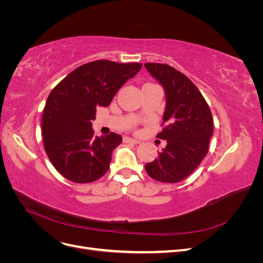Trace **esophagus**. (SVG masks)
Masks as SVG:
<instances>
[{"label":"esophagus","instance_id":"1","mask_svg":"<svg viewBox=\"0 0 263 263\" xmlns=\"http://www.w3.org/2000/svg\"><path fill=\"white\" fill-rule=\"evenodd\" d=\"M124 141L125 142H129V144H135V145L140 144V141L138 139H134V138H130V137H125Z\"/></svg>","mask_w":263,"mask_h":263}]
</instances>
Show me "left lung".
I'll use <instances>...</instances> for the list:
<instances>
[{"label":"left lung","instance_id":"8db88e82","mask_svg":"<svg viewBox=\"0 0 263 263\" xmlns=\"http://www.w3.org/2000/svg\"><path fill=\"white\" fill-rule=\"evenodd\" d=\"M150 74L165 92V126L157 135L166 146L153 162L146 164L148 176L159 182L177 183L197 168L209 151L213 116L202 93L190 79L165 63H145Z\"/></svg>","mask_w":263,"mask_h":263}]
</instances>
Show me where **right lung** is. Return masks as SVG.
Listing matches in <instances>:
<instances>
[{
  "label": "right lung",
  "mask_w": 263,
  "mask_h": 263,
  "mask_svg": "<svg viewBox=\"0 0 263 263\" xmlns=\"http://www.w3.org/2000/svg\"><path fill=\"white\" fill-rule=\"evenodd\" d=\"M141 67L137 62H87L53 87L44 108L42 133L46 154L63 178L90 183L107 172L122 136L115 133L95 136L92 121L97 107L108 106Z\"/></svg>",
  "instance_id": "right-lung-1"
}]
</instances>
